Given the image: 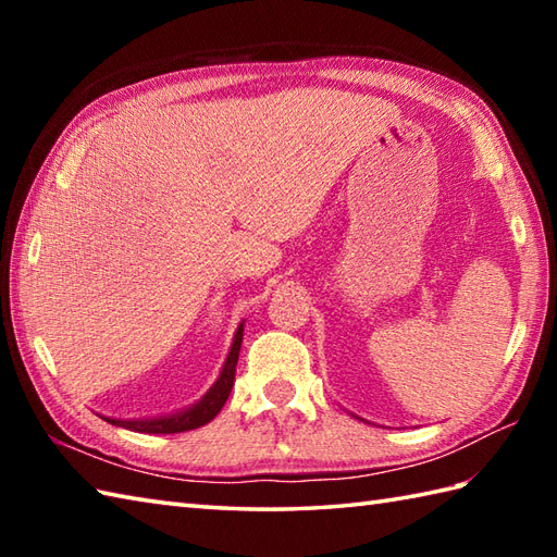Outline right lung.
Instances as JSON below:
<instances>
[{
    "label": "right lung",
    "instance_id": "right-lung-1",
    "mask_svg": "<svg viewBox=\"0 0 557 557\" xmlns=\"http://www.w3.org/2000/svg\"><path fill=\"white\" fill-rule=\"evenodd\" d=\"M242 339H244V321L239 323L232 339V347L227 359H224L222 371L218 375V381L212 383L208 393L200 397L196 405L180 409L174 413H164V417H152V419H114V417H102L112 425H120V429H128L136 433H184V431H194L212 421L220 413V409L227 401L232 385H234V373H236V361H239V349H242Z\"/></svg>",
    "mask_w": 557,
    "mask_h": 557
}]
</instances>
